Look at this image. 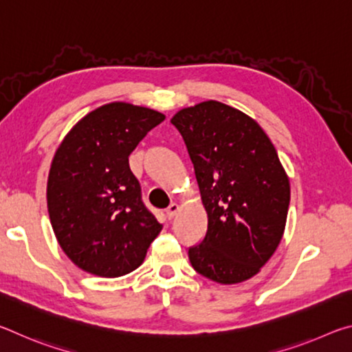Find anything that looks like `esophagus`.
<instances>
[{"label": "esophagus", "instance_id": "obj_1", "mask_svg": "<svg viewBox=\"0 0 352 352\" xmlns=\"http://www.w3.org/2000/svg\"><path fill=\"white\" fill-rule=\"evenodd\" d=\"M178 211H180V206H178L177 204H172L168 210H166V214H168V217L169 219H174L177 214H178Z\"/></svg>", "mask_w": 352, "mask_h": 352}]
</instances>
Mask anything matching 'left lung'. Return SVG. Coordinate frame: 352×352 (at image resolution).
Here are the masks:
<instances>
[{"mask_svg": "<svg viewBox=\"0 0 352 352\" xmlns=\"http://www.w3.org/2000/svg\"><path fill=\"white\" fill-rule=\"evenodd\" d=\"M170 122L194 164L208 230L189 248L194 270L219 284L258 275L283 239L290 183L253 118L219 100L178 110Z\"/></svg>", "mask_w": 352, "mask_h": 352, "instance_id": "left-lung-1", "label": "left lung"}]
</instances>
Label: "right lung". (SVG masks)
<instances>
[{"label": "right lung", "mask_w": 352, "mask_h": 352, "mask_svg": "<svg viewBox=\"0 0 352 352\" xmlns=\"http://www.w3.org/2000/svg\"><path fill=\"white\" fill-rule=\"evenodd\" d=\"M164 118L147 107L110 102L83 116L57 147L47 212L58 245L83 272L127 275L162 231L142 204L129 155Z\"/></svg>", "instance_id": "1"}]
</instances>
